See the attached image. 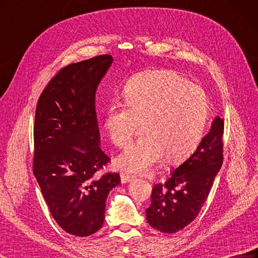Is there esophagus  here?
<instances>
[{"mask_svg":"<svg viewBox=\"0 0 258 258\" xmlns=\"http://www.w3.org/2000/svg\"><path fill=\"white\" fill-rule=\"evenodd\" d=\"M136 177L132 176V175H129L127 173H121L120 174V180H121V183H126V182H130L132 181L133 179H135Z\"/></svg>","mask_w":258,"mask_h":258,"instance_id":"esophagus-1","label":"esophagus"}]
</instances>
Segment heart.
I'll use <instances>...</instances> for the list:
<instances>
[{"instance_id":"1","label":"heart","mask_w":258,"mask_h":258,"mask_svg":"<svg viewBox=\"0 0 258 258\" xmlns=\"http://www.w3.org/2000/svg\"><path fill=\"white\" fill-rule=\"evenodd\" d=\"M122 99L111 101L103 127L118 147L130 143L143 123L145 137L132 143L117 159L132 173H146L165 156L167 162L185 158L203 139L208 119V98L200 85L173 70H150L123 85Z\"/></svg>"}]
</instances>
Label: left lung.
Returning a JSON list of instances; mask_svg holds the SVG:
<instances>
[{
  "mask_svg": "<svg viewBox=\"0 0 258 258\" xmlns=\"http://www.w3.org/2000/svg\"><path fill=\"white\" fill-rule=\"evenodd\" d=\"M223 132L224 120L217 116L197 150L164 183L154 185L152 204L146 209L150 226L174 234L198 217L223 163Z\"/></svg>",
  "mask_w": 258,
  "mask_h": 258,
  "instance_id": "8db88e82",
  "label": "left lung"
}]
</instances>
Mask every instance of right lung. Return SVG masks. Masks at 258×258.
I'll return each instance as SVG.
<instances>
[{
	"label": "right lung",
	"mask_w": 258,
	"mask_h": 258,
	"mask_svg": "<svg viewBox=\"0 0 258 258\" xmlns=\"http://www.w3.org/2000/svg\"><path fill=\"white\" fill-rule=\"evenodd\" d=\"M112 61L104 54L61 68L35 113L34 176L56 223L78 237L102 227L106 199L120 182L118 173H98L110 158L100 148L95 97Z\"/></svg>",
	"instance_id": "obj_1"
}]
</instances>
